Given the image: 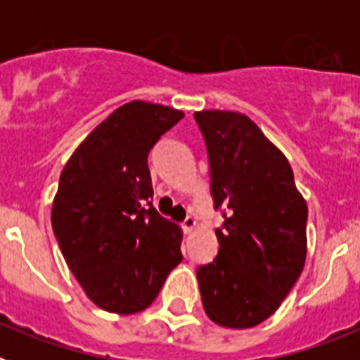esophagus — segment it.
<instances>
[{
  "label": "esophagus",
  "instance_id": "1",
  "mask_svg": "<svg viewBox=\"0 0 360 360\" xmlns=\"http://www.w3.org/2000/svg\"><path fill=\"white\" fill-rule=\"evenodd\" d=\"M182 227H184V232H186V234H191V232L195 231V227H196V219L191 218V216H189V218L184 219Z\"/></svg>",
  "mask_w": 360,
  "mask_h": 360
}]
</instances>
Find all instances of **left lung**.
<instances>
[{
	"mask_svg": "<svg viewBox=\"0 0 360 360\" xmlns=\"http://www.w3.org/2000/svg\"><path fill=\"white\" fill-rule=\"evenodd\" d=\"M219 250L196 272L203 310L224 328H252L270 317L307 262L308 207L281 149L238 111L202 110Z\"/></svg>",
	"mask_w": 360,
	"mask_h": 360,
	"instance_id": "left-lung-1",
	"label": "left lung"
}]
</instances>
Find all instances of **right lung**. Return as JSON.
<instances>
[{"label": "right lung", "mask_w": 360, "mask_h": 360, "mask_svg": "<svg viewBox=\"0 0 360 360\" xmlns=\"http://www.w3.org/2000/svg\"><path fill=\"white\" fill-rule=\"evenodd\" d=\"M184 119L131 101L101 122L66 162L52 227L72 274L106 311L129 316L155 301L182 262V229L153 207L149 149Z\"/></svg>", "instance_id": "add662e5"}]
</instances>
